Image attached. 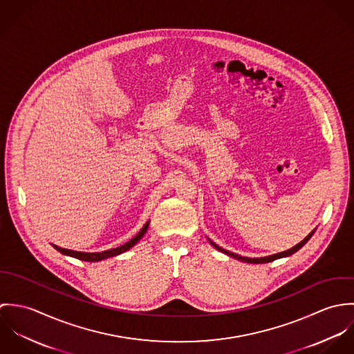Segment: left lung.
Listing matches in <instances>:
<instances>
[{"mask_svg": "<svg viewBox=\"0 0 354 354\" xmlns=\"http://www.w3.org/2000/svg\"><path fill=\"white\" fill-rule=\"evenodd\" d=\"M313 233H315V230H312V232H310V233L304 239L301 243H299V244H297V245H295L293 248H290V250H288V251H285V252L275 253V254L266 256V257H244V256H240V254H237V253L229 252V251H226V250L221 248L219 245H216V244H215V243H212L211 240H209V243H211V245H212L215 250H218L219 252L226 253L227 256H232V257H234V259H237V260H241V261H245V263H253V264H261V263L274 261V260H277V259L286 257V256H290V254L297 252L300 248H303L304 245L308 243V240L312 237V234H313Z\"/></svg>", "mask_w": 354, "mask_h": 354, "instance_id": "1", "label": "left lung"}]
</instances>
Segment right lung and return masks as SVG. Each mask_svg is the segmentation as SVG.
Instances as JSON below:
<instances>
[{"label":"right lung","mask_w":354,"mask_h":354,"mask_svg":"<svg viewBox=\"0 0 354 354\" xmlns=\"http://www.w3.org/2000/svg\"><path fill=\"white\" fill-rule=\"evenodd\" d=\"M149 223L150 221L142 227V230L132 239L129 240L128 243H125L124 245L121 247H117V248H113V250H109V251H103V252H77V251H72V250H65V248H61V247H57L54 244H51L58 252L62 253V254H66V256H72L75 259H79V260H84V261H101L103 259H107V257H113V256H117L120 253L127 252L128 250H131L133 245H136L139 243V240L146 234L147 229H149Z\"/></svg>","instance_id":"obj_1"}]
</instances>
